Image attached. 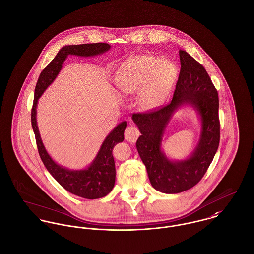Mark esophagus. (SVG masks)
Returning <instances> with one entry per match:
<instances>
[{
  "label": "esophagus",
  "mask_w": 254,
  "mask_h": 254,
  "mask_svg": "<svg viewBox=\"0 0 254 254\" xmlns=\"http://www.w3.org/2000/svg\"><path fill=\"white\" fill-rule=\"evenodd\" d=\"M140 136L138 128L134 125H130L125 130V140L130 143H135Z\"/></svg>",
  "instance_id": "obj_1"
}]
</instances>
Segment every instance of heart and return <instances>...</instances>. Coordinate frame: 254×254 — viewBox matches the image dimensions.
Listing matches in <instances>:
<instances>
[{
    "mask_svg": "<svg viewBox=\"0 0 254 254\" xmlns=\"http://www.w3.org/2000/svg\"><path fill=\"white\" fill-rule=\"evenodd\" d=\"M178 70L169 60L150 55L135 56L125 61L115 73V86L123 95L141 90V103L146 108L157 106L175 83Z\"/></svg>",
    "mask_w": 254,
    "mask_h": 254,
    "instance_id": "obj_1",
    "label": "heart"
}]
</instances>
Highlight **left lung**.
I'll return each instance as SVG.
<instances>
[{
	"label": "left lung",
	"instance_id": "obj_1",
	"mask_svg": "<svg viewBox=\"0 0 254 254\" xmlns=\"http://www.w3.org/2000/svg\"><path fill=\"white\" fill-rule=\"evenodd\" d=\"M181 69L171 103L148 112L134 113L133 121L141 136L137 149L145 164L151 186L164 193H178L195 186L206 173L220 142L219 99L205 68L180 50ZM182 105H190L202 122L201 136L192 154L183 161L168 159L161 148L165 129L173 113Z\"/></svg>",
	"mask_w": 254,
	"mask_h": 254
}]
</instances>
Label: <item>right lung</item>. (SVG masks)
<instances>
[{"label":"right lung","mask_w":254,"mask_h":254,"mask_svg":"<svg viewBox=\"0 0 254 254\" xmlns=\"http://www.w3.org/2000/svg\"><path fill=\"white\" fill-rule=\"evenodd\" d=\"M109 44L95 43L68 45L63 47L56 58L41 72L37 81L34 102L31 110V124L36 138L40 157L50 174L66 190L88 199L101 198L109 194L115 183V164L112 155L114 145L123 142L127 122L119 123L107 136L93 162L85 169L72 170L58 164L47 152L37 125V104L46 89L55 81L69 55L77 57H94L108 52Z\"/></svg>","instance_id":"1"}]
</instances>
